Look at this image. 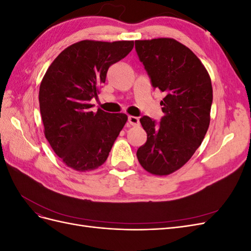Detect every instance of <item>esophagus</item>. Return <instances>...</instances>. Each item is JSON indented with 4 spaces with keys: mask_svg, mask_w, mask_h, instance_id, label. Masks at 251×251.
Returning a JSON list of instances; mask_svg holds the SVG:
<instances>
[{
    "mask_svg": "<svg viewBox=\"0 0 251 251\" xmlns=\"http://www.w3.org/2000/svg\"><path fill=\"white\" fill-rule=\"evenodd\" d=\"M127 123L133 126H136L139 125V119L137 117H135V116H128L127 117Z\"/></svg>",
    "mask_w": 251,
    "mask_h": 251,
    "instance_id": "obj_1",
    "label": "esophagus"
}]
</instances>
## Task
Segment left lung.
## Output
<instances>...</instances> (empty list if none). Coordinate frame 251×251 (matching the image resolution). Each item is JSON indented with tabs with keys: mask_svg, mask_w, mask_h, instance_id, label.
<instances>
[{
	"mask_svg": "<svg viewBox=\"0 0 251 251\" xmlns=\"http://www.w3.org/2000/svg\"><path fill=\"white\" fill-rule=\"evenodd\" d=\"M135 49L154 89L164 93L160 124L140 118L147 142L137 158L147 172L165 176L182 168L200 147L210 121L212 87L201 60L169 37L135 41Z\"/></svg>",
	"mask_w": 251,
	"mask_h": 251,
	"instance_id": "1",
	"label": "left lung"
}]
</instances>
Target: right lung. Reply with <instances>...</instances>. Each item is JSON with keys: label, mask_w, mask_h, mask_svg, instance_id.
<instances>
[{"label": "right lung", "mask_w": 251, "mask_h": 251, "mask_svg": "<svg viewBox=\"0 0 251 251\" xmlns=\"http://www.w3.org/2000/svg\"><path fill=\"white\" fill-rule=\"evenodd\" d=\"M133 41H80L53 60L40 86L45 137L69 168L93 171L104 163L127 116L91 111L110 66L132 51Z\"/></svg>", "instance_id": "right-lung-1"}]
</instances>
